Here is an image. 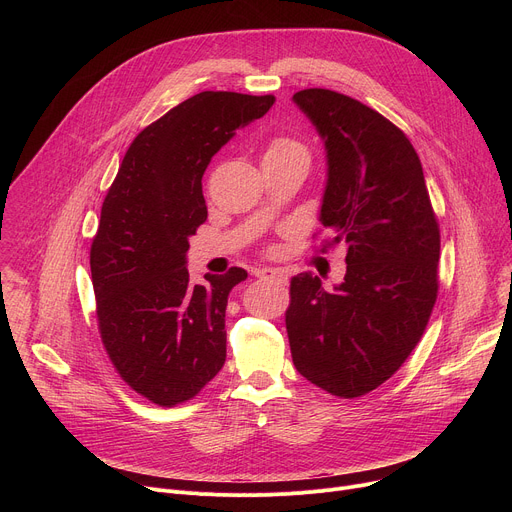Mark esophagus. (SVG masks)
<instances>
[{
    "label": "esophagus",
    "instance_id": "34e87169",
    "mask_svg": "<svg viewBox=\"0 0 512 512\" xmlns=\"http://www.w3.org/2000/svg\"><path fill=\"white\" fill-rule=\"evenodd\" d=\"M255 275L261 279H275V277H283V271H279L275 267H259V269H255Z\"/></svg>",
    "mask_w": 512,
    "mask_h": 512
}]
</instances>
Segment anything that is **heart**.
<instances>
[{"mask_svg": "<svg viewBox=\"0 0 512 512\" xmlns=\"http://www.w3.org/2000/svg\"><path fill=\"white\" fill-rule=\"evenodd\" d=\"M294 160H304V162L310 160L306 145L300 143L298 139L279 135L267 143L263 162H294Z\"/></svg>", "mask_w": 512, "mask_h": 512, "instance_id": "obj_1", "label": "heart"}]
</instances>
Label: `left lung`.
Listing matches in <instances>:
<instances>
[{
    "mask_svg": "<svg viewBox=\"0 0 512 512\" xmlns=\"http://www.w3.org/2000/svg\"><path fill=\"white\" fill-rule=\"evenodd\" d=\"M294 103L324 139L328 180L320 223L346 247L334 291L291 277L285 328L296 369L344 399L391 379L417 346L435 298L440 225L407 135L360 101L304 89Z\"/></svg>",
    "mask_w": 512,
    "mask_h": 512,
    "instance_id": "left-lung-1",
    "label": "left lung"
}]
</instances>
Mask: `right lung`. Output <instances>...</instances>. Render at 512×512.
I'll list each match as a JSON object with an SVG mask.
<instances>
[{
	"label": "right lung",
	"mask_w": 512,
	"mask_h": 512,
	"mask_svg": "<svg viewBox=\"0 0 512 512\" xmlns=\"http://www.w3.org/2000/svg\"><path fill=\"white\" fill-rule=\"evenodd\" d=\"M273 95L204 91L145 127L105 196L91 245L103 346L141 397L174 407L198 395L227 358L225 312L247 271L190 281L188 239L206 221L202 174Z\"/></svg>",
	"instance_id": "1"
}]
</instances>
